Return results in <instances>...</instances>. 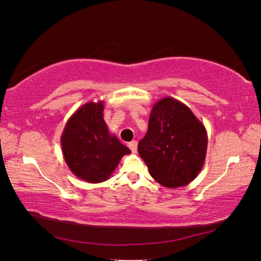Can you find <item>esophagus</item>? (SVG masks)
Instances as JSON below:
<instances>
[{"label":"esophagus","instance_id":"esophagus-1","mask_svg":"<svg viewBox=\"0 0 261 261\" xmlns=\"http://www.w3.org/2000/svg\"><path fill=\"white\" fill-rule=\"evenodd\" d=\"M127 146H129V148L131 149V151H132V153H137V146H138V143H137V141L136 140H132V141H130V143H129V145H127Z\"/></svg>","mask_w":261,"mask_h":261}]
</instances>
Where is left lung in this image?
<instances>
[{
  "instance_id": "8db88e82",
  "label": "left lung",
  "mask_w": 261,
  "mask_h": 261,
  "mask_svg": "<svg viewBox=\"0 0 261 261\" xmlns=\"http://www.w3.org/2000/svg\"><path fill=\"white\" fill-rule=\"evenodd\" d=\"M207 147L205 126L191 108L164 97L151 108L138 153L150 176L168 188L186 186L201 172Z\"/></svg>"
}]
</instances>
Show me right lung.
<instances>
[{"mask_svg":"<svg viewBox=\"0 0 261 261\" xmlns=\"http://www.w3.org/2000/svg\"><path fill=\"white\" fill-rule=\"evenodd\" d=\"M70 171L84 181L107 180L131 150L112 135L103 120V101L84 103L68 118L60 138Z\"/></svg>","mask_w":261,"mask_h":261,"instance_id":"obj_1","label":"right lung"}]
</instances>
